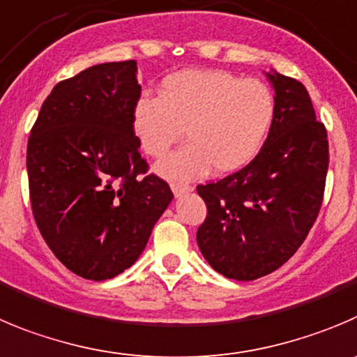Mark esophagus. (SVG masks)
Returning a JSON list of instances; mask_svg holds the SVG:
<instances>
[{
    "mask_svg": "<svg viewBox=\"0 0 357 357\" xmlns=\"http://www.w3.org/2000/svg\"><path fill=\"white\" fill-rule=\"evenodd\" d=\"M171 188H172V192H174L176 197H181V195H185V194H188V192H192V190H194V186L185 185V183H172Z\"/></svg>",
    "mask_w": 357,
    "mask_h": 357,
    "instance_id": "34e87169",
    "label": "esophagus"
}]
</instances>
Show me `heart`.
I'll use <instances>...</instances> for the list:
<instances>
[{
	"label": "heart",
	"instance_id": "heart-1",
	"mask_svg": "<svg viewBox=\"0 0 357 357\" xmlns=\"http://www.w3.org/2000/svg\"><path fill=\"white\" fill-rule=\"evenodd\" d=\"M275 116L264 82L222 70H181L167 75L160 96H142L133 109V132L146 155L160 158L183 135L190 142L163 158L156 171L169 179L227 174L257 155Z\"/></svg>",
	"mask_w": 357,
	"mask_h": 357
}]
</instances>
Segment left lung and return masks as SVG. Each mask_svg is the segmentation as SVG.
I'll return each instance as SVG.
<instances>
[{
    "label": "left lung",
    "instance_id": "obj_1",
    "mask_svg": "<svg viewBox=\"0 0 357 357\" xmlns=\"http://www.w3.org/2000/svg\"><path fill=\"white\" fill-rule=\"evenodd\" d=\"M275 116L259 155L241 171L199 185L208 216L197 231L215 271L250 282L284 266L308 236L324 197L328 132L299 81L266 73Z\"/></svg>",
    "mask_w": 357,
    "mask_h": 357
}]
</instances>
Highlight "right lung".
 <instances>
[{"mask_svg": "<svg viewBox=\"0 0 357 357\" xmlns=\"http://www.w3.org/2000/svg\"><path fill=\"white\" fill-rule=\"evenodd\" d=\"M137 63L89 66L58 82L28 139L33 216L52 254L86 280L114 278L137 261L172 201L148 174L133 132Z\"/></svg>", "mask_w": 357, "mask_h": 357, "instance_id": "obj_1", "label": "right lung"}]
</instances>
